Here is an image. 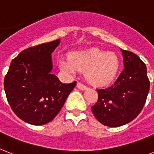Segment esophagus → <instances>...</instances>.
Instances as JSON below:
<instances>
[{
    "mask_svg": "<svg viewBox=\"0 0 154 154\" xmlns=\"http://www.w3.org/2000/svg\"><path fill=\"white\" fill-rule=\"evenodd\" d=\"M77 88H79V89H81V90H86L87 88H88V87H87V86L85 85H83V84L81 83V82H77Z\"/></svg>",
    "mask_w": 154,
    "mask_h": 154,
    "instance_id": "esophagus-1",
    "label": "esophagus"
}]
</instances>
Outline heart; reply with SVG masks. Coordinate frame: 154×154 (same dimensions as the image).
<instances>
[{
    "mask_svg": "<svg viewBox=\"0 0 154 154\" xmlns=\"http://www.w3.org/2000/svg\"><path fill=\"white\" fill-rule=\"evenodd\" d=\"M60 68L69 74L85 72L90 84L105 86L114 81L119 69V59L113 52L93 48L71 54L70 59L61 60Z\"/></svg>",
    "mask_w": 154,
    "mask_h": 154,
    "instance_id": "heart-1",
    "label": "heart"
}]
</instances>
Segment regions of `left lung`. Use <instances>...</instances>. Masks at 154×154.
I'll return each mask as SVG.
<instances>
[{"label":"left lung","instance_id":"1","mask_svg":"<svg viewBox=\"0 0 154 154\" xmlns=\"http://www.w3.org/2000/svg\"><path fill=\"white\" fill-rule=\"evenodd\" d=\"M121 51L124 69L112 86L97 89L98 100L92 107L95 118L107 127H120L134 119L144 107L149 90L146 64L133 52Z\"/></svg>","mask_w":154,"mask_h":154}]
</instances>
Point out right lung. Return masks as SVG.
Returning a JSON list of instances; mask_svg holds the SVG:
<instances>
[{"label":"right lung","mask_w":154,"mask_h":154,"mask_svg":"<svg viewBox=\"0 0 154 154\" xmlns=\"http://www.w3.org/2000/svg\"><path fill=\"white\" fill-rule=\"evenodd\" d=\"M60 39L21 51L4 80L7 100L16 116L32 125L51 122L62 109L77 81L62 84L51 74V53Z\"/></svg>","instance_id":"right-lung-1"}]
</instances>
